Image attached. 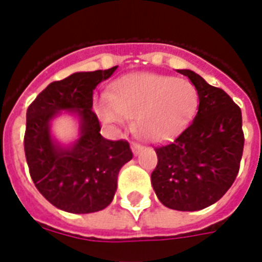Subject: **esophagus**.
<instances>
[{"label": "esophagus", "mask_w": 262, "mask_h": 262, "mask_svg": "<svg viewBox=\"0 0 262 262\" xmlns=\"http://www.w3.org/2000/svg\"><path fill=\"white\" fill-rule=\"evenodd\" d=\"M130 148H132V151H133V154H135L136 156L139 155L140 151H141V145H139V144H136V143H132Z\"/></svg>", "instance_id": "1"}]
</instances>
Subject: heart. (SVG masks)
I'll return each instance as SVG.
<instances>
[{
	"mask_svg": "<svg viewBox=\"0 0 262 262\" xmlns=\"http://www.w3.org/2000/svg\"><path fill=\"white\" fill-rule=\"evenodd\" d=\"M199 91L187 79L149 72L118 79L106 96L95 100L98 118L121 129L135 118V129L149 143H163L179 135L199 108Z\"/></svg>",
	"mask_w": 262,
	"mask_h": 262,
	"instance_id": "1",
	"label": "heart"
}]
</instances>
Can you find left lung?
Here are the masks:
<instances>
[{"mask_svg":"<svg viewBox=\"0 0 262 262\" xmlns=\"http://www.w3.org/2000/svg\"><path fill=\"white\" fill-rule=\"evenodd\" d=\"M178 72L199 91V110L171 144L155 149L151 182L164 207L193 212L219 201L235 181L245 143L242 113L223 90L195 72Z\"/></svg>","mask_w":262,"mask_h":262,"instance_id":"obj_1","label":"left lung"}]
</instances>
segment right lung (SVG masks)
<instances>
[{
  "mask_svg": "<svg viewBox=\"0 0 262 262\" xmlns=\"http://www.w3.org/2000/svg\"><path fill=\"white\" fill-rule=\"evenodd\" d=\"M76 72L49 84L27 110L24 151L31 178L50 204L69 213L102 211L113 201L117 179L133 154L126 141H111L100 135L92 111V95L117 71ZM62 112L78 122L79 135L71 143L52 133V121Z\"/></svg>",
  "mask_w": 262,
  "mask_h": 262,
  "instance_id": "1",
  "label": "right lung"
}]
</instances>
